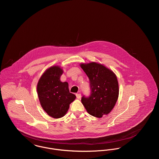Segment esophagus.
<instances>
[{
	"instance_id": "esophagus-1",
	"label": "esophagus",
	"mask_w": 159,
	"mask_h": 159,
	"mask_svg": "<svg viewBox=\"0 0 159 159\" xmlns=\"http://www.w3.org/2000/svg\"><path fill=\"white\" fill-rule=\"evenodd\" d=\"M76 97L78 99H81V93H76Z\"/></svg>"
}]
</instances>
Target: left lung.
<instances>
[{"instance_id": "8db88e82", "label": "left lung", "mask_w": 159, "mask_h": 159, "mask_svg": "<svg viewBox=\"0 0 159 159\" xmlns=\"http://www.w3.org/2000/svg\"><path fill=\"white\" fill-rule=\"evenodd\" d=\"M80 67L90 81L91 95L83 96L81 102L87 112L100 118L113 109L119 97V84L113 71L103 64L91 62Z\"/></svg>"}]
</instances>
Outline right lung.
I'll use <instances>...</instances> for the list:
<instances>
[{
    "mask_svg": "<svg viewBox=\"0 0 159 159\" xmlns=\"http://www.w3.org/2000/svg\"><path fill=\"white\" fill-rule=\"evenodd\" d=\"M63 69L53 66L46 69L39 79L37 92L40 105L49 116L58 119L68 111L70 104L76 96L70 92L67 82L60 80Z\"/></svg>",
    "mask_w": 159,
    "mask_h": 159,
    "instance_id": "right-lung-1",
    "label": "right lung"
}]
</instances>
